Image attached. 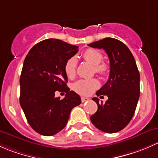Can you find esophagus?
I'll return each mask as SVG.
<instances>
[{"label":"esophagus","instance_id":"obj_1","mask_svg":"<svg viewBox=\"0 0 158 158\" xmlns=\"http://www.w3.org/2000/svg\"><path fill=\"white\" fill-rule=\"evenodd\" d=\"M88 100H89V98H87V97H81V102H82V103H84V102L86 101H88Z\"/></svg>","mask_w":158,"mask_h":158}]
</instances>
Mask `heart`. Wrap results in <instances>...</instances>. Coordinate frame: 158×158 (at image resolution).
Returning <instances> with one entry per match:
<instances>
[{
	"label": "heart",
	"instance_id": "obj_1",
	"mask_svg": "<svg viewBox=\"0 0 158 158\" xmlns=\"http://www.w3.org/2000/svg\"><path fill=\"white\" fill-rule=\"evenodd\" d=\"M82 57L85 61L94 65V71L100 75H106L109 66L106 63L101 62L103 55L100 52L94 48H87L83 52ZM64 72L68 78H73L76 73V59L70 58L64 64ZM100 86L99 81L96 78L81 79L74 83L72 89L81 95H90L91 93Z\"/></svg>",
	"mask_w": 158,
	"mask_h": 158
}]
</instances>
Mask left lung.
I'll list each match as a JSON object with an SVG mask.
<instances>
[{
	"instance_id": "1",
	"label": "left lung",
	"mask_w": 158,
	"mask_h": 158,
	"mask_svg": "<svg viewBox=\"0 0 158 158\" xmlns=\"http://www.w3.org/2000/svg\"><path fill=\"white\" fill-rule=\"evenodd\" d=\"M92 48H103L110 62V77L96 94L106 95V103L93 100L98 106L97 111L90 116L95 127L106 133L121 131L134 115L140 95V74L129 48L118 40L105 38L89 44Z\"/></svg>"
}]
</instances>
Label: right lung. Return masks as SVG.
I'll return each instance as SVG.
<instances>
[{"label": "right lung", "instance_id": "1", "mask_svg": "<svg viewBox=\"0 0 158 158\" xmlns=\"http://www.w3.org/2000/svg\"><path fill=\"white\" fill-rule=\"evenodd\" d=\"M78 52V47L56 39L34 45L26 57L21 72L19 103L34 131L52 136L65 127L74 107L81 97L67 87L64 64ZM64 91V99L54 96Z\"/></svg>", "mask_w": 158, "mask_h": 158}]
</instances>
